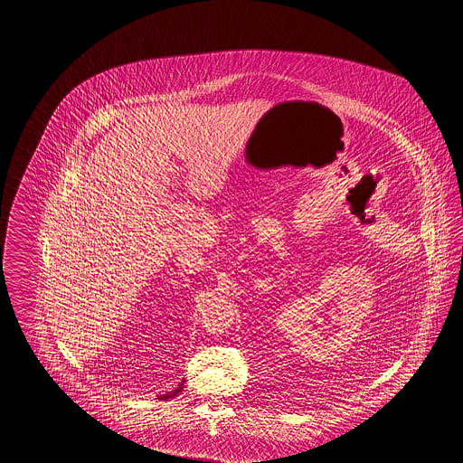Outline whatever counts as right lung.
<instances>
[{
    "label": "right lung",
    "instance_id": "1",
    "mask_svg": "<svg viewBox=\"0 0 463 463\" xmlns=\"http://www.w3.org/2000/svg\"><path fill=\"white\" fill-rule=\"evenodd\" d=\"M183 389V382H178V387H175L173 391H169L168 393H163V395H159L157 399H161V401H165V399H171V397H175L176 393L182 392Z\"/></svg>",
    "mask_w": 463,
    "mask_h": 463
}]
</instances>
